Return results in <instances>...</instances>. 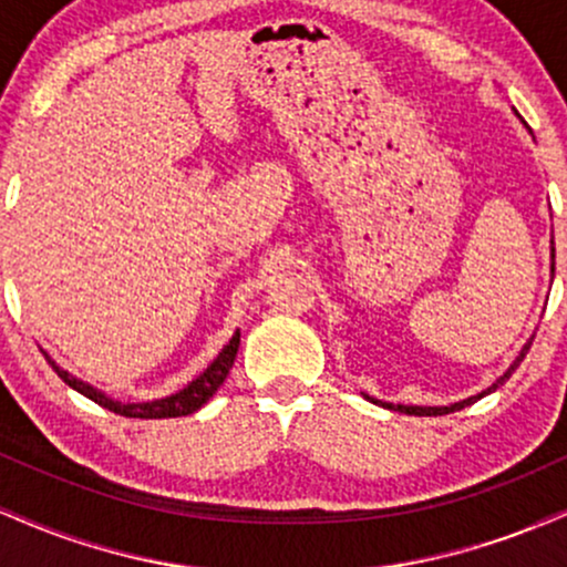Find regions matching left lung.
Here are the masks:
<instances>
[{"label":"left lung","instance_id":"8db88e82","mask_svg":"<svg viewBox=\"0 0 567 567\" xmlns=\"http://www.w3.org/2000/svg\"><path fill=\"white\" fill-rule=\"evenodd\" d=\"M551 271H555V245H551ZM530 343H533V341L525 343L523 351H519V357H517V360L512 362V368L506 370V373L501 375V379H498L496 383H493V386L487 389V392H483V394H491V392H496V389L501 386V383H504L506 379H509V375L514 373V368H517L519 362L525 360V354H528ZM483 394H477V396H470V400H464V402H455V405H451V408H413V405H386V408H389V410H400V413H408V415H445V413H451V410H461V408L472 405V402H477L480 396H483ZM373 402H375V400H373Z\"/></svg>","mask_w":567,"mask_h":567}]
</instances>
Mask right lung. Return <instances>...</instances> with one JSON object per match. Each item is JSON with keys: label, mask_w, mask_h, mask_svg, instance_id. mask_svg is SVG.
Returning a JSON list of instances; mask_svg holds the SVG:
<instances>
[{"label": "right lung", "mask_w": 567, "mask_h": 567, "mask_svg": "<svg viewBox=\"0 0 567 567\" xmlns=\"http://www.w3.org/2000/svg\"><path fill=\"white\" fill-rule=\"evenodd\" d=\"M237 349H239V330L231 336V341L226 343L224 351H220L216 360L210 362V368H207L205 373H199L186 389H181L178 394L165 396V400H157V402H133V405H125V402H116L112 396L97 392V389L90 386V383H82L80 379H74V375H69L63 368H58L44 351L42 354L48 357V362L53 365L58 379H63V383H69L71 389H76V392L87 396V400L97 402V405L112 410L116 415H125V419H175V415H188L194 413V410H199L213 394L218 392V386L224 383V379L229 375V370L234 365Z\"/></svg>", "instance_id": "obj_1"}]
</instances>
